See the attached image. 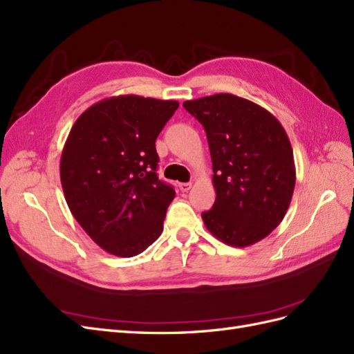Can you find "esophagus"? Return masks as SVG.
I'll list each match as a JSON object with an SVG mask.
<instances>
[{"mask_svg": "<svg viewBox=\"0 0 354 354\" xmlns=\"http://www.w3.org/2000/svg\"><path fill=\"white\" fill-rule=\"evenodd\" d=\"M178 187H180L181 192H187V190L192 187V183H180Z\"/></svg>", "mask_w": 354, "mask_h": 354, "instance_id": "obj_1", "label": "esophagus"}]
</instances>
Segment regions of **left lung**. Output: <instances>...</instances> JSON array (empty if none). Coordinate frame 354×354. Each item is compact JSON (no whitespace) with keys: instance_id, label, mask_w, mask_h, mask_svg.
<instances>
[{"instance_id":"8db88e82","label":"left lung","mask_w":354,"mask_h":354,"mask_svg":"<svg viewBox=\"0 0 354 354\" xmlns=\"http://www.w3.org/2000/svg\"><path fill=\"white\" fill-rule=\"evenodd\" d=\"M204 127L216 201L203 213L217 240L247 247L268 236L290 205L296 169L288 133L275 116L232 93L185 101Z\"/></svg>"}]
</instances>
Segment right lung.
<instances>
[{"label": "right lung", "instance_id": "obj_1", "mask_svg": "<svg viewBox=\"0 0 354 354\" xmlns=\"http://www.w3.org/2000/svg\"><path fill=\"white\" fill-rule=\"evenodd\" d=\"M178 109L174 100L119 95L84 110L59 164L66 204L102 250L137 256L164 229L176 192L156 174L155 141Z\"/></svg>", "mask_w": 354, "mask_h": 354}]
</instances>
